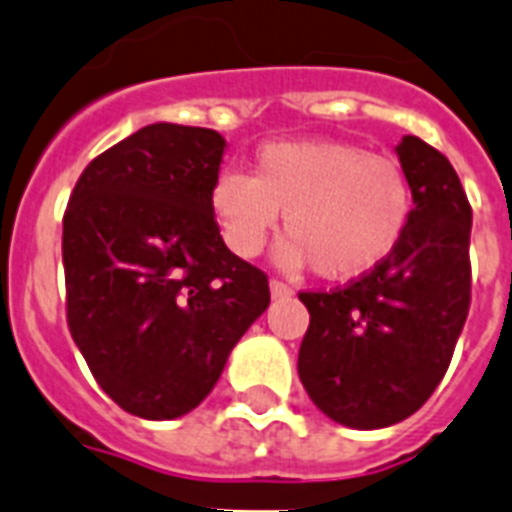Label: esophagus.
I'll return each instance as SVG.
<instances>
[{"instance_id": "esophagus-1", "label": "esophagus", "mask_w": 512, "mask_h": 512, "mask_svg": "<svg viewBox=\"0 0 512 512\" xmlns=\"http://www.w3.org/2000/svg\"><path fill=\"white\" fill-rule=\"evenodd\" d=\"M270 294L273 297H292L294 289L289 284H284V281H278V278H270Z\"/></svg>"}]
</instances>
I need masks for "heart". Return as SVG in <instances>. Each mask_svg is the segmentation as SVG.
Returning a JSON list of instances; mask_svg holds the SVG:
<instances>
[{"mask_svg": "<svg viewBox=\"0 0 512 512\" xmlns=\"http://www.w3.org/2000/svg\"><path fill=\"white\" fill-rule=\"evenodd\" d=\"M220 234L239 257H257L284 215L281 265H313L326 281L368 276L405 239L413 181L402 162L347 141H270L252 173H220L210 189Z\"/></svg>", "mask_w": 512, "mask_h": 512, "instance_id": "obj_1", "label": "heart"}]
</instances>
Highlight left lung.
Segmentation results:
<instances>
[{
	"mask_svg": "<svg viewBox=\"0 0 512 512\" xmlns=\"http://www.w3.org/2000/svg\"><path fill=\"white\" fill-rule=\"evenodd\" d=\"M413 181L405 239L368 276L299 292L310 326L297 371L318 410L352 429H384L429 400L450 368L471 307V202L450 160L418 136L397 147Z\"/></svg>",
	"mask_w": 512,
	"mask_h": 512,
	"instance_id": "8db88e82",
	"label": "left lung"
}]
</instances>
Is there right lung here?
<instances>
[{
  "instance_id": "1",
  "label": "right lung",
  "mask_w": 512,
  "mask_h": 512,
  "mask_svg": "<svg viewBox=\"0 0 512 512\" xmlns=\"http://www.w3.org/2000/svg\"><path fill=\"white\" fill-rule=\"evenodd\" d=\"M223 149L210 128L144 126L86 165L62 215L70 336L112 402L149 421L205 400L270 302L210 207Z\"/></svg>"
}]
</instances>
